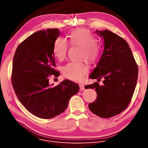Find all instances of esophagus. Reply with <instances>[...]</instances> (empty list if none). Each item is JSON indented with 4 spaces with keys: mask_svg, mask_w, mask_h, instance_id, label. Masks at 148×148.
<instances>
[{
    "mask_svg": "<svg viewBox=\"0 0 148 148\" xmlns=\"http://www.w3.org/2000/svg\"><path fill=\"white\" fill-rule=\"evenodd\" d=\"M79 87H80V90H81V91H83V90H84V85H83V84H79Z\"/></svg>",
    "mask_w": 148,
    "mask_h": 148,
    "instance_id": "34e87169",
    "label": "esophagus"
}]
</instances>
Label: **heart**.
I'll list each match as a JSON object with an SVG mask.
<instances>
[{
	"instance_id": "1",
	"label": "heart",
	"mask_w": 148,
	"mask_h": 148,
	"mask_svg": "<svg viewBox=\"0 0 148 148\" xmlns=\"http://www.w3.org/2000/svg\"><path fill=\"white\" fill-rule=\"evenodd\" d=\"M69 43L73 45L81 47L80 58H85L91 63H95L99 58L101 49L96 42L97 38L91 31L83 28H78L72 30L68 36ZM69 44L65 39L58 38L53 47V53L59 60H63L66 57ZM66 78L78 81L82 79L84 74L88 71V66L83 60L70 62L62 69Z\"/></svg>"
}]
</instances>
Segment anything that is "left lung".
<instances>
[{
	"mask_svg": "<svg viewBox=\"0 0 148 148\" xmlns=\"http://www.w3.org/2000/svg\"><path fill=\"white\" fill-rule=\"evenodd\" d=\"M104 41V51L97 67L89 76L98 82L85 86L95 89L97 98L89 104L90 110L103 118L122 113L130 103L138 78V66L127 42L110 30H97Z\"/></svg>",
	"mask_w": 148,
	"mask_h": 148,
	"instance_id": "1",
	"label": "left lung"
}]
</instances>
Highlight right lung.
<instances>
[{
	"instance_id": "obj_1",
	"label": "right lung",
	"mask_w": 148,
	"mask_h": 148,
	"mask_svg": "<svg viewBox=\"0 0 148 148\" xmlns=\"http://www.w3.org/2000/svg\"><path fill=\"white\" fill-rule=\"evenodd\" d=\"M62 33L59 29L40 30L21 42L15 50L11 74L12 87L22 105L32 114L51 119L63 113L79 85L68 80L51 87L49 78L58 77L53 44Z\"/></svg>"
}]
</instances>
